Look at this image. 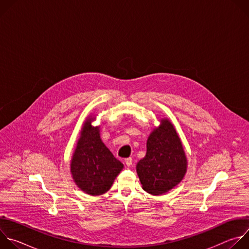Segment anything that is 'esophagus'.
<instances>
[{"label": "esophagus", "mask_w": 249, "mask_h": 249, "mask_svg": "<svg viewBox=\"0 0 249 249\" xmlns=\"http://www.w3.org/2000/svg\"><path fill=\"white\" fill-rule=\"evenodd\" d=\"M125 163H126L127 166H131V165L133 164V160H132V158L126 159V160H125Z\"/></svg>", "instance_id": "1"}]
</instances>
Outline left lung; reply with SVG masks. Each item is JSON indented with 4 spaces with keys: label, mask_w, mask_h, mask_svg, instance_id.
<instances>
[{
    "label": "left lung",
    "mask_w": 249,
    "mask_h": 249,
    "mask_svg": "<svg viewBox=\"0 0 249 249\" xmlns=\"http://www.w3.org/2000/svg\"><path fill=\"white\" fill-rule=\"evenodd\" d=\"M187 160L173 125L162 119L147 142V154L137 163L143 189L153 195L163 194L178 184L186 172Z\"/></svg>",
    "instance_id": "1"
}]
</instances>
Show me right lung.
Returning a JSON list of instances; mask_svg holds the SVG:
<instances>
[{
	"label": "right lung",
	"instance_id": "add662e5",
	"mask_svg": "<svg viewBox=\"0 0 249 249\" xmlns=\"http://www.w3.org/2000/svg\"><path fill=\"white\" fill-rule=\"evenodd\" d=\"M92 120L89 118L84 124L71 161V172L83 191L96 196L110 189L123 164L102 143L99 128L91 126Z\"/></svg>",
	"mask_w": 249,
	"mask_h": 249
}]
</instances>
